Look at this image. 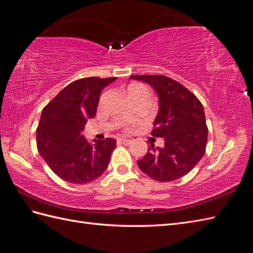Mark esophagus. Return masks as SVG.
<instances>
[{"instance_id":"esophagus-1","label":"esophagus","mask_w":253,"mask_h":253,"mask_svg":"<svg viewBox=\"0 0 253 253\" xmlns=\"http://www.w3.org/2000/svg\"><path fill=\"white\" fill-rule=\"evenodd\" d=\"M119 142L122 143V144H124V145H129V144H131L132 141H131L130 139H123V138H120V139H119Z\"/></svg>"}]
</instances>
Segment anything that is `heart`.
<instances>
[{
	"mask_svg": "<svg viewBox=\"0 0 253 253\" xmlns=\"http://www.w3.org/2000/svg\"><path fill=\"white\" fill-rule=\"evenodd\" d=\"M142 91H149L148 88L142 84H131L127 88L128 95L129 93H137V92H142Z\"/></svg>",
	"mask_w": 253,
	"mask_h": 253,
	"instance_id": "obj_1",
	"label": "heart"
}]
</instances>
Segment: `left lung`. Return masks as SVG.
Instances as JSON below:
<instances>
[{
    "mask_svg": "<svg viewBox=\"0 0 253 253\" xmlns=\"http://www.w3.org/2000/svg\"><path fill=\"white\" fill-rule=\"evenodd\" d=\"M154 88L160 111L151 134L164 138V148L151 144L138 166L150 178L170 182L189 173L206 151L208 128L204 108L186 87L165 75H132Z\"/></svg>",
    "mask_w": 253,
    "mask_h": 253,
    "instance_id": "8db88e82",
    "label": "left lung"
}]
</instances>
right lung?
<instances>
[{
    "mask_svg": "<svg viewBox=\"0 0 253 253\" xmlns=\"http://www.w3.org/2000/svg\"><path fill=\"white\" fill-rule=\"evenodd\" d=\"M116 78H86L72 82L46 105L37 128L38 151L58 177L86 184L108 168L116 140L87 141L82 130L96 116L102 89Z\"/></svg>",
    "mask_w": 253,
    "mask_h": 253,
    "instance_id": "right-lung-1",
    "label": "right lung"
}]
</instances>
